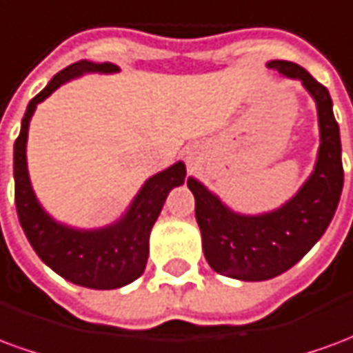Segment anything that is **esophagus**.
Wrapping results in <instances>:
<instances>
[{
	"instance_id": "esophagus-1",
	"label": "esophagus",
	"mask_w": 353,
	"mask_h": 353,
	"mask_svg": "<svg viewBox=\"0 0 353 353\" xmlns=\"http://www.w3.org/2000/svg\"><path fill=\"white\" fill-rule=\"evenodd\" d=\"M189 162H191V159H189Z\"/></svg>"
}]
</instances>
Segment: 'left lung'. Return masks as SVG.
I'll return each instance as SVG.
<instances>
[{"mask_svg": "<svg viewBox=\"0 0 353 353\" xmlns=\"http://www.w3.org/2000/svg\"><path fill=\"white\" fill-rule=\"evenodd\" d=\"M268 68L303 81L318 103L321 145L310 179L285 206L257 217L232 214L204 185L187 179L208 265L244 281L270 280L303 259L329 227L344 183L341 134L329 90L299 64L272 60Z\"/></svg>", "mask_w": 353, "mask_h": 353, "instance_id": "obj_1", "label": "left lung"}]
</instances>
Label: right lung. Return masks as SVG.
<instances>
[{
	"mask_svg": "<svg viewBox=\"0 0 353 353\" xmlns=\"http://www.w3.org/2000/svg\"><path fill=\"white\" fill-rule=\"evenodd\" d=\"M85 72H119L115 64L77 62L57 73L41 92L28 103L22 128L14 141V204L28 242L39 259L72 283L90 289H117L138 280L149 257V234L168 192L183 183L185 164L177 162L147 179L123 219L100 230H75L52 221L43 212L30 185L26 168V139L35 105L65 81Z\"/></svg>",
	"mask_w": 353,
	"mask_h": 353,
	"instance_id": "add662e5",
	"label": "right lung"
}]
</instances>
